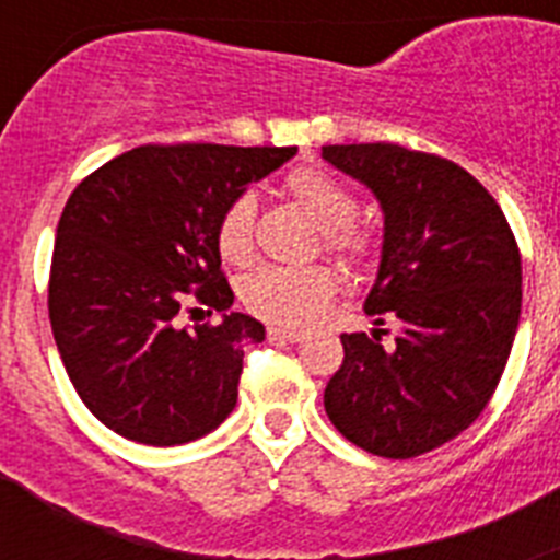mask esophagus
I'll list each match as a JSON object with an SVG mask.
<instances>
[{
  "label": "esophagus",
  "mask_w": 560,
  "mask_h": 560,
  "mask_svg": "<svg viewBox=\"0 0 560 560\" xmlns=\"http://www.w3.org/2000/svg\"><path fill=\"white\" fill-rule=\"evenodd\" d=\"M303 330L294 328H269V339H283V341H300L303 339Z\"/></svg>",
  "instance_id": "obj_1"
}]
</instances>
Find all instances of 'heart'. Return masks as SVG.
I'll return each instance as SVG.
<instances>
[{
    "label": "heart",
    "mask_w": 560,
    "mask_h": 560,
    "mask_svg": "<svg viewBox=\"0 0 560 560\" xmlns=\"http://www.w3.org/2000/svg\"><path fill=\"white\" fill-rule=\"evenodd\" d=\"M283 190L308 212L323 230V244L328 252L355 264L373 249V237L353 221L359 201L334 173L323 167H296L285 176ZM252 232H255V199L241 192L221 210L215 224V249L226 264L244 266L252 257ZM336 291V275L328 266L283 269L264 266L252 271L241 283V300L252 314L277 325H308L328 305Z\"/></svg>",
    "instance_id": "obj_1"
}]
</instances>
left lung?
<instances>
[{
	"label": "left lung",
	"instance_id": "obj_1",
	"mask_svg": "<svg viewBox=\"0 0 560 560\" xmlns=\"http://www.w3.org/2000/svg\"><path fill=\"white\" fill-rule=\"evenodd\" d=\"M323 156L368 185L384 244L364 311L398 325L341 334L345 359L325 412L350 443L409 459L479 418L504 373L522 314V255L502 207L471 173L393 142L325 145Z\"/></svg>",
	"mask_w": 560,
	"mask_h": 560
}]
</instances>
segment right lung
Segmentation results:
<instances>
[{"label":"right lung","instance_id":"add662e5","mask_svg":"<svg viewBox=\"0 0 560 560\" xmlns=\"http://www.w3.org/2000/svg\"><path fill=\"white\" fill-rule=\"evenodd\" d=\"M296 148L140 145L72 190L49 266V325L72 387L120 438L182 446L235 409L246 341L266 328L230 311L215 224ZM199 302L219 326L179 329ZM208 312V313H211Z\"/></svg>","mask_w":560,"mask_h":560}]
</instances>
